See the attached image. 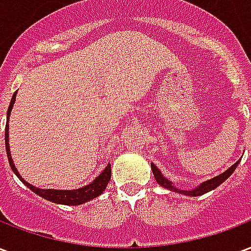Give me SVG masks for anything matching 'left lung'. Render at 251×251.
I'll return each mask as SVG.
<instances>
[{
	"instance_id": "8db88e82",
	"label": "left lung",
	"mask_w": 251,
	"mask_h": 251,
	"mask_svg": "<svg viewBox=\"0 0 251 251\" xmlns=\"http://www.w3.org/2000/svg\"><path fill=\"white\" fill-rule=\"evenodd\" d=\"M238 164H239V160H238L237 163L234 164V165H231L230 168L227 169L226 172H223V174H221L219 176H216V177H214V179L207 180V181H204V183H201L198 188L192 189V191H181V189H177L176 187H174L172 183H171L168 179H165V177H164L163 174L158 171V168L154 165V164H152V171H153V175H154V179H156V181H157L160 185L165 187V188L171 189V191H175V192H179V194L188 195V196H199V195L207 194L208 191L215 189L216 187H218V185H221L225 180L228 179V177L232 175V172L235 171V168L238 167Z\"/></svg>"
}]
</instances>
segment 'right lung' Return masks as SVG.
Returning a JSON list of instances; mask_svg holds the SVG:
<instances>
[{"mask_svg":"<svg viewBox=\"0 0 251 251\" xmlns=\"http://www.w3.org/2000/svg\"><path fill=\"white\" fill-rule=\"evenodd\" d=\"M16 94L17 91L13 94V97H12V100H10V104H9V109H8V118H6V126H5V147H6V154H8V160L9 164H10V168L13 171L16 176L19 177L23 183H24L30 191H33L35 194H37L41 198H44V199L50 200V201H53V203H59V204H66V205H77V204H83V203H86L88 200L94 199V198H97L99 195L103 192L107 184H109L110 177H111V165H107L104 171L102 174L99 175L97 179L94 180L91 184L86 185V187H83V188L79 189H72V191H60V189H39L33 187L29 183H26L20 174L17 172V169L14 167L13 160H12V156H10V149H9V114H10V110L13 107L14 100H16Z\"/></svg>","mask_w":251,"mask_h":251,"instance_id":"1","label":"right lung"}]
</instances>
